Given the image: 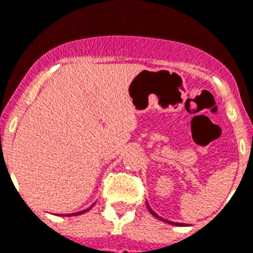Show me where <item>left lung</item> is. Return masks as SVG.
Segmentation results:
<instances>
[{"mask_svg": "<svg viewBox=\"0 0 253 253\" xmlns=\"http://www.w3.org/2000/svg\"><path fill=\"white\" fill-rule=\"evenodd\" d=\"M147 208H149V211H150V213L152 214V216H155L156 218H159V220H162V221H166V222H168V224H170V225H176V226H183V224H179V222H173V221H168V220H164V218H162V217L160 216H158V214L155 213V212H154V211L151 210V208H150V206H149V203H147Z\"/></svg>", "mask_w": 253, "mask_h": 253, "instance_id": "obj_1", "label": "left lung"}]
</instances>
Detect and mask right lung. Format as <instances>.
Masks as SVG:
<instances>
[{
    "label": "right lung",
    "mask_w": 253,
    "mask_h": 253,
    "mask_svg": "<svg viewBox=\"0 0 253 253\" xmlns=\"http://www.w3.org/2000/svg\"><path fill=\"white\" fill-rule=\"evenodd\" d=\"M89 211V208L87 210H84V211H80V212H76V213H72V214H68V216H77V214H81V213H85V212H87ZM67 216V214H66Z\"/></svg>",
    "instance_id": "obj_1"
}]
</instances>
